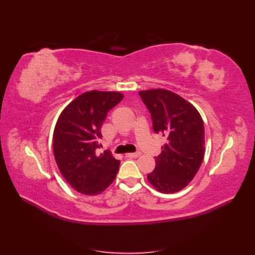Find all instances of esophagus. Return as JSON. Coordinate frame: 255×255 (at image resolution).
Returning a JSON list of instances; mask_svg holds the SVG:
<instances>
[{
    "label": "esophagus",
    "instance_id": "esophagus-1",
    "mask_svg": "<svg viewBox=\"0 0 255 255\" xmlns=\"http://www.w3.org/2000/svg\"><path fill=\"white\" fill-rule=\"evenodd\" d=\"M127 157H129V158H134V157H138L140 156V153L139 152H135V153H128L126 154Z\"/></svg>",
    "mask_w": 255,
    "mask_h": 255
}]
</instances>
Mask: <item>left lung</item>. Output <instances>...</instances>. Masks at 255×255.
Masks as SVG:
<instances>
[{
    "mask_svg": "<svg viewBox=\"0 0 255 255\" xmlns=\"http://www.w3.org/2000/svg\"><path fill=\"white\" fill-rule=\"evenodd\" d=\"M148 109L153 130L167 138L155 156V169L146 175L154 188L173 194L194 179L204 157V125L199 112L186 100L165 89L139 91Z\"/></svg>",
    "mask_w": 255,
    "mask_h": 255,
    "instance_id": "left-lung-1",
    "label": "left lung"
}]
</instances>
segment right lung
I'll use <instances>...</instances> for the list:
<instances>
[{"label":"right lung","instance_id":"obj_1","mask_svg":"<svg viewBox=\"0 0 255 255\" xmlns=\"http://www.w3.org/2000/svg\"><path fill=\"white\" fill-rule=\"evenodd\" d=\"M120 92L87 91L60 114L53 134V152L60 173L83 195L101 194L114 182L120 160L111 152L96 153L109 112L121 102Z\"/></svg>","mask_w":255,"mask_h":255}]
</instances>
